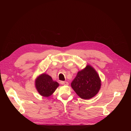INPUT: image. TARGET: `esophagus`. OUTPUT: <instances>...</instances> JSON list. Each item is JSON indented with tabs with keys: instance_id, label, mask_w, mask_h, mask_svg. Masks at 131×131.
I'll use <instances>...</instances> for the list:
<instances>
[{
	"instance_id": "34e87169",
	"label": "esophagus",
	"mask_w": 131,
	"mask_h": 131,
	"mask_svg": "<svg viewBox=\"0 0 131 131\" xmlns=\"http://www.w3.org/2000/svg\"><path fill=\"white\" fill-rule=\"evenodd\" d=\"M60 83L61 84H63V85H68L69 84L68 82H67V81H61L60 82Z\"/></svg>"
}]
</instances>
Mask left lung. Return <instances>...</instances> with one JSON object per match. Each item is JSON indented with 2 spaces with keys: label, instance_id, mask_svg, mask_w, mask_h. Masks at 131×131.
<instances>
[{
  "label": "left lung",
  "instance_id": "obj_1",
  "mask_svg": "<svg viewBox=\"0 0 131 131\" xmlns=\"http://www.w3.org/2000/svg\"><path fill=\"white\" fill-rule=\"evenodd\" d=\"M71 86L80 97L89 100L97 94L101 89V80L96 70L88 65L78 72Z\"/></svg>",
  "mask_w": 131,
  "mask_h": 131
}]
</instances>
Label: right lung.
Instances as JSON below:
<instances>
[{
	"instance_id": "right-lung-1",
	"label": "right lung",
	"mask_w": 131,
	"mask_h": 131,
	"mask_svg": "<svg viewBox=\"0 0 131 131\" xmlns=\"http://www.w3.org/2000/svg\"><path fill=\"white\" fill-rule=\"evenodd\" d=\"M59 84L52 80L51 77L42 73L35 80V86L39 94L43 97H49L54 92Z\"/></svg>"
}]
</instances>
